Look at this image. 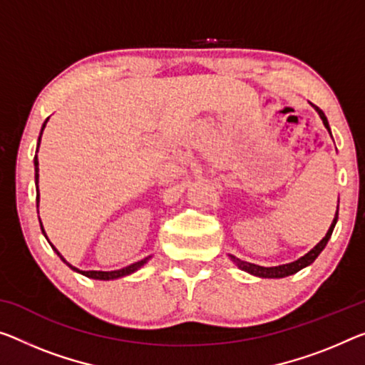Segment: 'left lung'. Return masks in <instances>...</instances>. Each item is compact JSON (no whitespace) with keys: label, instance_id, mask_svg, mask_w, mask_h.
Here are the masks:
<instances>
[{"label":"left lung","instance_id":"left-lung-1","mask_svg":"<svg viewBox=\"0 0 365 365\" xmlns=\"http://www.w3.org/2000/svg\"><path fill=\"white\" fill-rule=\"evenodd\" d=\"M313 106V104H312ZM315 108V110L318 112L319 119L323 120V125L327 127V130L329 132V135H331V128H329V124H328V119L327 115H324V112L322 109H318L317 106H313ZM336 222H338V209H336V214H334V218L331 222V225H329L327 235H324L323 240L319 241L318 245L313 246V248L308 251L307 255H304L302 257H299L297 261H292V262H287V264H280V266H271V267H264V266H259V264H253V262H248V261H243L240 259V257L233 256V255H228L230 259H232L235 264H237L241 271L248 272L251 274V276H256V277H262V279H280V277H287V276H292V274L299 272L300 269H304L307 266H310L313 261L317 259V257L319 256V253L324 250V246H327V243L329 241V238H331V233L333 230L336 227Z\"/></svg>","mask_w":365,"mask_h":365}]
</instances>
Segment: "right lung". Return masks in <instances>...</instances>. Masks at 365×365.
Masks as SVG:
<instances>
[{
    "mask_svg": "<svg viewBox=\"0 0 365 365\" xmlns=\"http://www.w3.org/2000/svg\"><path fill=\"white\" fill-rule=\"evenodd\" d=\"M47 122H48V119H46V122H43V125H42V130H41V135H38V142H37V150H36V151H38V145H41L42 132H43V128H46ZM34 171H36V189H37L36 202H37V214H38V200H41V194H38V160H37V155L34 156ZM41 228H42L43 237L47 238V233H46V230H43V227H42V222H41ZM47 241H48V238H47ZM48 243H50V241H48ZM50 246H52V250L60 256V259L63 261L65 264L71 269V271L80 272V274H83V276H86V277H89V279H96V280H114V279H120V277L130 276V274L137 272L140 267H143L145 264H147V262L150 261V257H151V256H147V257H143L142 261H137V262H133V264H130V266H125V267H122V269H117V271H81V269L71 266L70 262L66 261L65 257L60 255V251H58L57 248H55V246H53L52 243H50Z\"/></svg>",
    "mask_w": 365,
    "mask_h": 365,
    "instance_id": "1",
    "label": "right lung"
}]
</instances>
